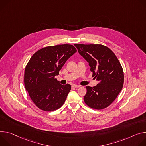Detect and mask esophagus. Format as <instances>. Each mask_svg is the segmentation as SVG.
Instances as JSON below:
<instances>
[{
	"instance_id": "obj_1",
	"label": "esophagus",
	"mask_w": 146,
	"mask_h": 146,
	"mask_svg": "<svg viewBox=\"0 0 146 146\" xmlns=\"http://www.w3.org/2000/svg\"><path fill=\"white\" fill-rule=\"evenodd\" d=\"M73 88H79V87H80V85H75V84H74V85H72V86Z\"/></svg>"
}]
</instances>
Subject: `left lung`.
I'll return each instance as SVG.
<instances>
[{"instance_id":"8db88e82","label":"left lung","mask_w":146,"mask_h":146,"mask_svg":"<svg viewBox=\"0 0 146 146\" xmlns=\"http://www.w3.org/2000/svg\"><path fill=\"white\" fill-rule=\"evenodd\" d=\"M78 53L89 63L93 76L99 81L96 86H86L85 103L90 108L102 110L115 100L121 91L124 75L115 54L102 44H75Z\"/></svg>"}]
</instances>
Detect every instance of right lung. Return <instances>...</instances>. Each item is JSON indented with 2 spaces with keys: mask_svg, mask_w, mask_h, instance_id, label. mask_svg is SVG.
<instances>
[{
  "mask_svg": "<svg viewBox=\"0 0 146 146\" xmlns=\"http://www.w3.org/2000/svg\"><path fill=\"white\" fill-rule=\"evenodd\" d=\"M76 52L73 45L60 44L41 48L30 58L25 69V88L40 110H56L66 101L71 86L60 84L55 76Z\"/></svg>",
  "mask_w": 146,
  "mask_h": 146,
  "instance_id": "right-lung-1",
  "label": "right lung"
}]
</instances>
